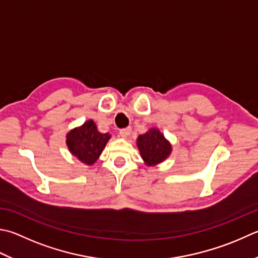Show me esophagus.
I'll return each instance as SVG.
<instances>
[{
  "instance_id": "34e87169",
  "label": "esophagus",
  "mask_w": 258,
  "mask_h": 258,
  "mask_svg": "<svg viewBox=\"0 0 258 258\" xmlns=\"http://www.w3.org/2000/svg\"><path fill=\"white\" fill-rule=\"evenodd\" d=\"M130 134H131V128H130V127H128V128H123V129H121V130H120V136H121V137H122V138H127V137H129Z\"/></svg>"
}]
</instances>
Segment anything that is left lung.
<instances>
[{
	"label": "left lung",
	"instance_id": "left-lung-1",
	"mask_svg": "<svg viewBox=\"0 0 258 258\" xmlns=\"http://www.w3.org/2000/svg\"><path fill=\"white\" fill-rule=\"evenodd\" d=\"M138 148L142 157L147 165H155L163 162L171 154V145L164 135L157 129H150L147 134L139 136Z\"/></svg>",
	"mask_w": 258,
	"mask_h": 258
}]
</instances>
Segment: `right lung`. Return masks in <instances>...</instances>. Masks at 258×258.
Returning a JSON list of instances; mask_svg holds the SVG:
<instances>
[{"instance_id":"add662e5","label":"right lung","mask_w":258,"mask_h":258,"mask_svg":"<svg viewBox=\"0 0 258 258\" xmlns=\"http://www.w3.org/2000/svg\"><path fill=\"white\" fill-rule=\"evenodd\" d=\"M109 139V134L99 133L95 123L89 120L82 127L72 130L67 135L66 143L74 156L81 162L91 165L99 158Z\"/></svg>"}]
</instances>
